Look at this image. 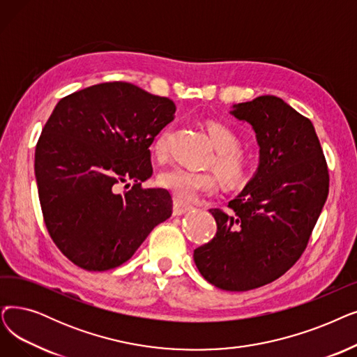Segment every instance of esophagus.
I'll list each match as a JSON object with an SVG mask.
<instances>
[{
	"mask_svg": "<svg viewBox=\"0 0 357 357\" xmlns=\"http://www.w3.org/2000/svg\"><path fill=\"white\" fill-rule=\"evenodd\" d=\"M191 208H192V206L183 203V201H181V199L174 201V215H183V214H187Z\"/></svg>",
	"mask_w": 357,
	"mask_h": 357,
	"instance_id": "obj_1",
	"label": "esophagus"
}]
</instances>
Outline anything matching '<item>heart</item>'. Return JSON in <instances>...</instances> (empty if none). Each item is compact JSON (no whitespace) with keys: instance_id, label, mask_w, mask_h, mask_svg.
<instances>
[{"instance_id":"b5f03b06","label":"heart","mask_w":357,"mask_h":357,"mask_svg":"<svg viewBox=\"0 0 357 357\" xmlns=\"http://www.w3.org/2000/svg\"><path fill=\"white\" fill-rule=\"evenodd\" d=\"M207 132L210 142L217 151L214 158L215 172L219 174L226 187H239L251 174V163L239 149V137L230 127L220 122H208ZM169 130L165 128L151 144L156 158L165 156ZM158 182L162 188L172 192L178 199L191 201L199 194H210L215 188V178L211 174L195 172L183 166H172L160 172Z\"/></svg>"}]
</instances>
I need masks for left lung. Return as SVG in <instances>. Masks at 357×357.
<instances>
[{"instance_id":"8db88e82","label":"left lung","mask_w":357,"mask_h":357,"mask_svg":"<svg viewBox=\"0 0 357 357\" xmlns=\"http://www.w3.org/2000/svg\"><path fill=\"white\" fill-rule=\"evenodd\" d=\"M252 127L259 162L229 210H210L211 242L194 261L208 283L246 291L274 282L299 259L328 195V169L312 122L283 99L259 96L231 106Z\"/></svg>"}]
</instances>
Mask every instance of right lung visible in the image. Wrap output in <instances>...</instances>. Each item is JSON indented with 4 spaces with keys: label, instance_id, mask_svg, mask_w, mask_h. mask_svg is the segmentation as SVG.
I'll return each mask as SVG.
<instances>
[{
    "label": "right lung",
    "instance_id": "add662e5",
    "mask_svg": "<svg viewBox=\"0 0 357 357\" xmlns=\"http://www.w3.org/2000/svg\"><path fill=\"white\" fill-rule=\"evenodd\" d=\"M175 103L114 82L61 99L35 151V175L46 229L70 261L106 271L128 261L154 226L172 214L162 188H142L150 150L175 118ZM134 180L118 195V183Z\"/></svg>",
    "mask_w": 357,
    "mask_h": 357
}]
</instances>
